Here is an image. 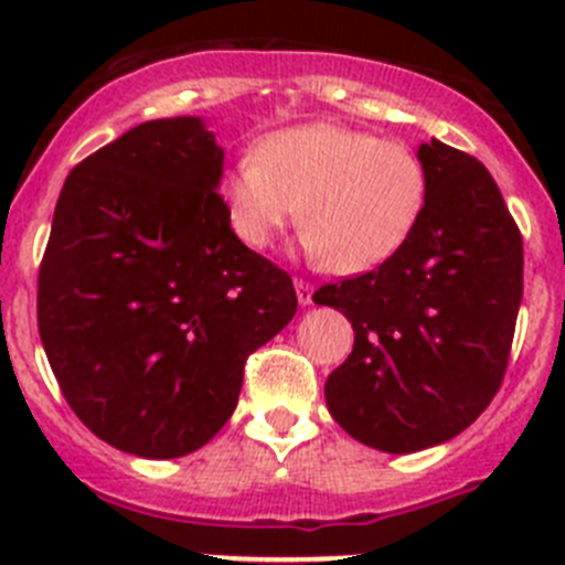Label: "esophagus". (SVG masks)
<instances>
[{"label":"esophagus","mask_w":565,"mask_h":565,"mask_svg":"<svg viewBox=\"0 0 565 565\" xmlns=\"http://www.w3.org/2000/svg\"><path fill=\"white\" fill-rule=\"evenodd\" d=\"M294 288H297L299 306H311L313 302V286L308 279H294Z\"/></svg>","instance_id":"obj_1"}]
</instances>
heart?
<instances>
[{"label": "heart", "mask_w": 565, "mask_h": 565, "mask_svg": "<svg viewBox=\"0 0 565 565\" xmlns=\"http://www.w3.org/2000/svg\"><path fill=\"white\" fill-rule=\"evenodd\" d=\"M228 226L263 252L297 217L308 257L337 274H364L396 257L430 194L424 161L407 143L311 121L277 129L223 181Z\"/></svg>", "instance_id": "heart-1"}]
</instances>
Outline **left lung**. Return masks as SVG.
Here are the masks:
<instances>
[{
	"label": "left lung",
	"mask_w": 565,
	"mask_h": 565,
	"mask_svg": "<svg viewBox=\"0 0 565 565\" xmlns=\"http://www.w3.org/2000/svg\"><path fill=\"white\" fill-rule=\"evenodd\" d=\"M418 158L430 194L407 246L313 294L356 333L326 382L328 411L382 452L450 441L487 411L523 297V239L487 167L436 138Z\"/></svg>",
	"instance_id": "obj_1"
}]
</instances>
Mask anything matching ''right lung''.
Returning a JSON list of instances; mask_svg holds the SVG:
<instances>
[{
    "mask_svg": "<svg viewBox=\"0 0 565 565\" xmlns=\"http://www.w3.org/2000/svg\"><path fill=\"white\" fill-rule=\"evenodd\" d=\"M203 118H158L64 181L39 268V337L64 398L115 450L181 458L232 418L243 364L297 313L243 246Z\"/></svg>",
    "mask_w": 565,
    "mask_h": 565,
    "instance_id": "obj_1",
    "label": "right lung"
}]
</instances>
